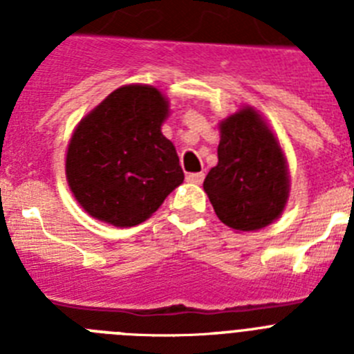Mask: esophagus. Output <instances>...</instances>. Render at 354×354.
Listing matches in <instances>:
<instances>
[{
	"instance_id": "obj_1",
	"label": "esophagus",
	"mask_w": 354,
	"mask_h": 354,
	"mask_svg": "<svg viewBox=\"0 0 354 354\" xmlns=\"http://www.w3.org/2000/svg\"><path fill=\"white\" fill-rule=\"evenodd\" d=\"M204 177H205V175L200 171V174H189L186 177V180H187V183H193V184H202V183H204Z\"/></svg>"
}]
</instances>
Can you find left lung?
Returning a JSON list of instances; mask_svg holds the SVG:
<instances>
[{
  "instance_id": "1",
  "label": "left lung",
  "mask_w": 354,
  "mask_h": 354,
  "mask_svg": "<svg viewBox=\"0 0 354 354\" xmlns=\"http://www.w3.org/2000/svg\"><path fill=\"white\" fill-rule=\"evenodd\" d=\"M218 165L204 180L216 216L236 232L261 230L278 220L290 193L287 158L277 134L253 106L218 124Z\"/></svg>"
}]
</instances>
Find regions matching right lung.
Masks as SVG:
<instances>
[{
    "label": "right lung",
    "instance_id": "add662e5",
    "mask_svg": "<svg viewBox=\"0 0 354 354\" xmlns=\"http://www.w3.org/2000/svg\"><path fill=\"white\" fill-rule=\"evenodd\" d=\"M168 115L165 93L133 83L81 118L67 147L65 177L84 212L113 227H134L183 184L177 150L161 133Z\"/></svg>",
    "mask_w": 354,
    "mask_h": 354
}]
</instances>
